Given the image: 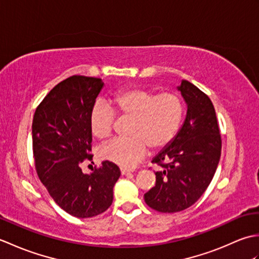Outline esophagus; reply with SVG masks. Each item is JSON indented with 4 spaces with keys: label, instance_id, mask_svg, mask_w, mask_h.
<instances>
[{
    "label": "esophagus",
    "instance_id": "obj_1",
    "mask_svg": "<svg viewBox=\"0 0 259 259\" xmlns=\"http://www.w3.org/2000/svg\"><path fill=\"white\" fill-rule=\"evenodd\" d=\"M120 171H121V175H128V174L131 172L130 170L126 169V168H120Z\"/></svg>",
    "mask_w": 259,
    "mask_h": 259
}]
</instances>
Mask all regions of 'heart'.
<instances>
[{
    "instance_id": "heart-1",
    "label": "heart",
    "mask_w": 259,
    "mask_h": 259,
    "mask_svg": "<svg viewBox=\"0 0 259 259\" xmlns=\"http://www.w3.org/2000/svg\"><path fill=\"white\" fill-rule=\"evenodd\" d=\"M108 104L97 102L90 112L92 134L106 138L111 134L114 113L129 118L124 138H114L102 145L99 155L121 167H133L144 158L147 148L162 149L177 135L184 117V103L174 92L131 87L115 93Z\"/></svg>"
}]
</instances>
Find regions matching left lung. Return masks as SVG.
Listing matches in <instances>:
<instances>
[{"label":"left lung","instance_id":"8db88e82","mask_svg":"<svg viewBox=\"0 0 259 259\" xmlns=\"http://www.w3.org/2000/svg\"><path fill=\"white\" fill-rule=\"evenodd\" d=\"M177 89L186 102V119L172 141L152 159L160 170L156 171V186L145 194L147 205L160 212L194 205L210 184L222 153L210 99L187 80Z\"/></svg>","mask_w":259,"mask_h":259}]
</instances>
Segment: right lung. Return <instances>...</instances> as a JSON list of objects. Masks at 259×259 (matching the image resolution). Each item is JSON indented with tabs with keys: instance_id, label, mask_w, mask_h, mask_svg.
Here are the masks:
<instances>
[{
	"instance_id": "1",
	"label": "right lung",
	"mask_w": 259,
	"mask_h": 259,
	"mask_svg": "<svg viewBox=\"0 0 259 259\" xmlns=\"http://www.w3.org/2000/svg\"><path fill=\"white\" fill-rule=\"evenodd\" d=\"M104 83L73 75L48 93L32 122L33 156L37 176L64 211L78 218L95 217L111 206L120 169L110 161L90 175L80 163L92 159L90 112Z\"/></svg>"
}]
</instances>
